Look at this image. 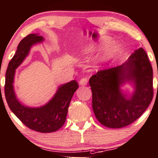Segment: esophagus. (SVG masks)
Wrapping results in <instances>:
<instances>
[{"instance_id":"obj_1","label":"esophagus","mask_w":158,"mask_h":158,"mask_svg":"<svg viewBox=\"0 0 158 158\" xmlns=\"http://www.w3.org/2000/svg\"><path fill=\"white\" fill-rule=\"evenodd\" d=\"M87 82H88L87 78H85V77H84V78L81 79L79 84H80V85H81V86H86V84H87Z\"/></svg>"}]
</instances>
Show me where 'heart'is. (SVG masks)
<instances>
[{
    "instance_id": "heart-1",
    "label": "heart",
    "mask_w": 158,
    "mask_h": 158,
    "mask_svg": "<svg viewBox=\"0 0 158 158\" xmlns=\"http://www.w3.org/2000/svg\"><path fill=\"white\" fill-rule=\"evenodd\" d=\"M110 41L108 38H100L92 40L83 47L80 51V54L84 57L92 55L95 52L102 50L101 55L96 59H93L89 63V68L93 70H98L102 65L109 59L114 58L121 50V46L118 43L108 44Z\"/></svg>"
}]
</instances>
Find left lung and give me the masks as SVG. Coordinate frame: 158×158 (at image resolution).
<instances>
[{
    "mask_svg": "<svg viewBox=\"0 0 158 158\" xmlns=\"http://www.w3.org/2000/svg\"><path fill=\"white\" fill-rule=\"evenodd\" d=\"M96 119L109 128L128 126L144 113L153 98V70L141 47L118 67L99 71L89 78ZM125 85L133 88L130 91Z\"/></svg>",
    "mask_w": 158,
    "mask_h": 158,
    "instance_id": "8db88e82",
    "label": "left lung"
}]
</instances>
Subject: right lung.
<instances>
[{
  "label": "right lung",
  "mask_w": 158,
  "mask_h": 158,
  "mask_svg": "<svg viewBox=\"0 0 158 158\" xmlns=\"http://www.w3.org/2000/svg\"><path fill=\"white\" fill-rule=\"evenodd\" d=\"M44 41V38L39 34H30L20 41L6 69L4 93L10 110L25 126L40 133H52L65 123L70 102L78 88L77 83L74 80L59 86L52 99L40 107L27 106L20 102L13 86L16 69L26 59L31 47Z\"/></svg>",
  "instance_id": "obj_1"
}]
</instances>
